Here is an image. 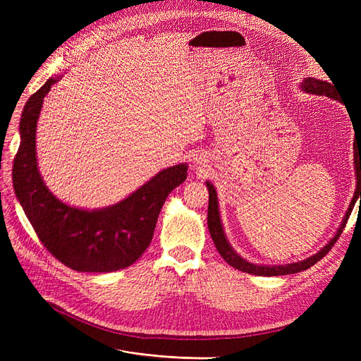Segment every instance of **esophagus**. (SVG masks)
<instances>
[{
    "instance_id": "1",
    "label": "esophagus",
    "mask_w": 361,
    "mask_h": 361,
    "mask_svg": "<svg viewBox=\"0 0 361 361\" xmlns=\"http://www.w3.org/2000/svg\"><path fill=\"white\" fill-rule=\"evenodd\" d=\"M204 162H206L204 155H199V158H195V164H197V169H203L204 167Z\"/></svg>"
}]
</instances>
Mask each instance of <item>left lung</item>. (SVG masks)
<instances>
[{
	"mask_svg": "<svg viewBox=\"0 0 361 361\" xmlns=\"http://www.w3.org/2000/svg\"><path fill=\"white\" fill-rule=\"evenodd\" d=\"M333 82V81H331ZM301 89L307 93L312 94H319V96H326V97H333L336 101H342L338 97L337 87L331 82L322 81V80H316V78H304V81L300 84ZM357 143H354V167H355V176H357V188L354 199L349 204V209L345 214L343 221L341 227L337 228V232L334 238L330 239V243L326 244L324 248H321L318 253L304 259L301 262H293V264L288 265H255L250 264L248 260L243 259L239 255H236V251L232 248V245L227 243L226 233L223 231L221 220H220V211H218V199H216V191L214 188V185L211 182H206V187L209 190V206H207V227H209V232L212 236V241L218 250V253L221 255V257L227 262L228 265H232L233 268L248 272V274H255V276H265V277H272V276H286V274H295V272H301L304 269H309L313 267L316 262H319L329 251L331 247L336 244V241L343 232V228L346 226V221L349 215L353 212V206L355 204V200H361V134L355 135Z\"/></svg>",
	"mask_w": 361,
	"mask_h": 361,
	"instance_id": "left-lung-1",
	"label": "left lung"
}]
</instances>
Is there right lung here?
Segmentation results:
<instances>
[{
	"instance_id": "right-lung-1",
	"label": "right lung",
	"mask_w": 361,
	"mask_h": 361,
	"mask_svg": "<svg viewBox=\"0 0 361 361\" xmlns=\"http://www.w3.org/2000/svg\"><path fill=\"white\" fill-rule=\"evenodd\" d=\"M59 78L30 96L19 123L20 145L13 161L16 197L49 253L80 272H111L130 267L154 236L167 195L187 179V164L164 169L122 202L85 211L59 200L43 182L36 158V126L43 97Z\"/></svg>"
}]
</instances>
